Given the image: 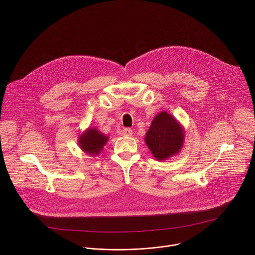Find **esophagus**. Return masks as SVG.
<instances>
[{
  "label": "esophagus",
  "instance_id": "34e87169",
  "mask_svg": "<svg viewBox=\"0 0 255 255\" xmlns=\"http://www.w3.org/2000/svg\"><path fill=\"white\" fill-rule=\"evenodd\" d=\"M122 135H124V136H131L132 135V130L130 128H124L122 130Z\"/></svg>",
  "mask_w": 255,
  "mask_h": 255
}]
</instances>
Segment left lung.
Returning a JSON list of instances; mask_svg holds the SVG:
<instances>
[{
	"label": "left lung",
	"instance_id": "8db88e82",
	"mask_svg": "<svg viewBox=\"0 0 255 255\" xmlns=\"http://www.w3.org/2000/svg\"><path fill=\"white\" fill-rule=\"evenodd\" d=\"M144 141L156 160L165 161L181 151L184 141L183 127L172 115L162 111L153 119Z\"/></svg>",
	"mask_w": 255,
	"mask_h": 255
}]
</instances>
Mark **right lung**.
Listing matches in <instances>:
<instances>
[{
    "instance_id": "add662e5",
    "label": "right lung",
    "mask_w": 255,
    "mask_h": 255,
    "mask_svg": "<svg viewBox=\"0 0 255 255\" xmlns=\"http://www.w3.org/2000/svg\"><path fill=\"white\" fill-rule=\"evenodd\" d=\"M109 137L98 130L96 128H88L78 137L80 149L91 156L99 155Z\"/></svg>"
}]
</instances>
